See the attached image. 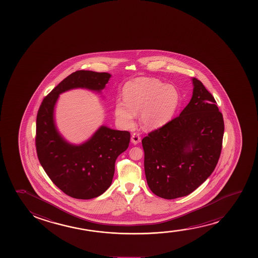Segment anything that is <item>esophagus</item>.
Here are the masks:
<instances>
[{
	"instance_id": "obj_1",
	"label": "esophagus",
	"mask_w": 258,
	"mask_h": 258,
	"mask_svg": "<svg viewBox=\"0 0 258 258\" xmlns=\"http://www.w3.org/2000/svg\"><path fill=\"white\" fill-rule=\"evenodd\" d=\"M131 142L134 144V145H138L140 142H141V137L138 133H133L131 136Z\"/></svg>"
}]
</instances>
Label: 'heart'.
Listing matches in <instances>:
<instances>
[{
	"label": "heart",
	"mask_w": 258,
	"mask_h": 258,
	"mask_svg": "<svg viewBox=\"0 0 258 258\" xmlns=\"http://www.w3.org/2000/svg\"><path fill=\"white\" fill-rule=\"evenodd\" d=\"M123 99H117L114 114L125 127L134 123L136 113H140L143 127L154 130L167 123L176 112L180 93L173 85L155 78H138L124 85Z\"/></svg>",
	"instance_id": "heart-1"
}]
</instances>
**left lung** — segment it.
<instances>
[{
    "mask_svg": "<svg viewBox=\"0 0 258 258\" xmlns=\"http://www.w3.org/2000/svg\"><path fill=\"white\" fill-rule=\"evenodd\" d=\"M179 116L143 138L150 189L175 199L196 190L215 169L222 149L224 120L214 97L197 78Z\"/></svg>",
    "mask_w": 258,
    "mask_h": 258,
    "instance_id": "obj_1",
    "label": "left lung"
}]
</instances>
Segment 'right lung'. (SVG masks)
I'll use <instances>...</instances> for the list:
<instances>
[{"mask_svg": "<svg viewBox=\"0 0 258 258\" xmlns=\"http://www.w3.org/2000/svg\"><path fill=\"white\" fill-rule=\"evenodd\" d=\"M109 73L78 71L70 75L43 99L36 120V150L39 163L53 183L71 198L92 199L111 186L117 157L128 147V131L101 126L81 145L66 141L57 130L54 106L59 95L72 89L100 92Z\"/></svg>", "mask_w": 258, "mask_h": 258, "instance_id": "obj_1", "label": "right lung"}]
</instances>
